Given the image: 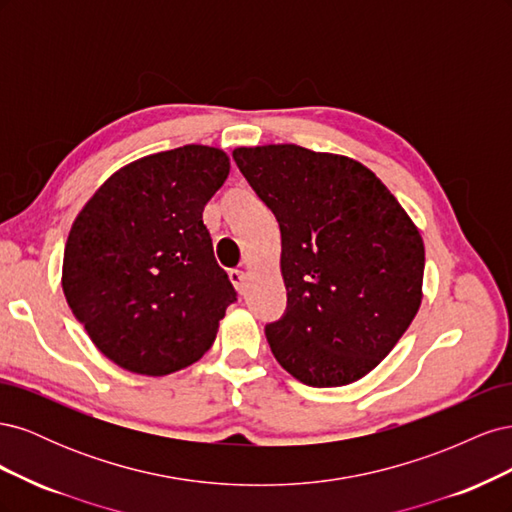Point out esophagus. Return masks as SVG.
Listing matches in <instances>:
<instances>
[{"mask_svg": "<svg viewBox=\"0 0 512 512\" xmlns=\"http://www.w3.org/2000/svg\"><path fill=\"white\" fill-rule=\"evenodd\" d=\"M230 282L235 284V288H237L239 292H243V290H245V282H247V271H243V269H232V271H230Z\"/></svg>", "mask_w": 512, "mask_h": 512, "instance_id": "obj_1", "label": "esophagus"}]
</instances>
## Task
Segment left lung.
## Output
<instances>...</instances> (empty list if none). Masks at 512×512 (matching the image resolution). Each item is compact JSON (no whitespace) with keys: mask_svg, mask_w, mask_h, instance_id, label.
Wrapping results in <instances>:
<instances>
[{"mask_svg":"<svg viewBox=\"0 0 512 512\" xmlns=\"http://www.w3.org/2000/svg\"><path fill=\"white\" fill-rule=\"evenodd\" d=\"M232 158L282 230L288 307L265 329L277 363L318 389L363 378L421 307V232L352 158L299 145L237 147Z\"/></svg>","mask_w":512,"mask_h":512,"instance_id":"left-lung-1","label":"left lung"}]
</instances>
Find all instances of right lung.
Instances as JSON below:
<instances>
[{
    "label": "right lung",
    "mask_w": 512,
    "mask_h": 512,
    "mask_svg": "<svg viewBox=\"0 0 512 512\" xmlns=\"http://www.w3.org/2000/svg\"><path fill=\"white\" fill-rule=\"evenodd\" d=\"M228 173L218 147L160 151L119 168L76 215L66 301L96 348L132 374L166 376L198 361L237 301L203 224Z\"/></svg>",
    "instance_id": "right-lung-1"
}]
</instances>
